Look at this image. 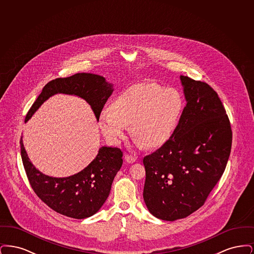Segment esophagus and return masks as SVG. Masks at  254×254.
I'll list each match as a JSON object with an SVG mask.
<instances>
[{"instance_id": "1", "label": "esophagus", "mask_w": 254, "mask_h": 254, "mask_svg": "<svg viewBox=\"0 0 254 254\" xmlns=\"http://www.w3.org/2000/svg\"><path fill=\"white\" fill-rule=\"evenodd\" d=\"M125 159L126 161L128 163V164H132L135 161H136V157H134L132 155H129V154H126L125 155Z\"/></svg>"}]
</instances>
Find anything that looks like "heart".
<instances>
[{
  "mask_svg": "<svg viewBox=\"0 0 254 254\" xmlns=\"http://www.w3.org/2000/svg\"><path fill=\"white\" fill-rule=\"evenodd\" d=\"M184 109L185 99L178 89L165 88L156 83L137 84L102 109L99 127L106 138L118 143L131 125V132L138 142L153 148L169 141Z\"/></svg>",
  "mask_w": 254,
  "mask_h": 254,
  "instance_id": "1",
  "label": "heart"
}]
</instances>
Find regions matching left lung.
Wrapping results in <instances>:
<instances>
[{
	"mask_svg": "<svg viewBox=\"0 0 254 254\" xmlns=\"http://www.w3.org/2000/svg\"><path fill=\"white\" fill-rule=\"evenodd\" d=\"M187 105L169 141L144 158V200L165 221L188 217L205 204L230 157L232 131L217 92L180 76Z\"/></svg>",
	"mask_w": 254,
	"mask_h": 254,
	"instance_id": "left-lung-1",
	"label": "left lung"
}]
</instances>
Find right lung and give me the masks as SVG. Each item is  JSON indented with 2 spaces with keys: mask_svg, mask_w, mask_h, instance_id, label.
<instances>
[{
  "mask_svg": "<svg viewBox=\"0 0 254 254\" xmlns=\"http://www.w3.org/2000/svg\"><path fill=\"white\" fill-rule=\"evenodd\" d=\"M113 85L103 76L77 73L66 78H57L44 86L28 110L27 122L49 97L64 93L85 100L99 121ZM21 156L31 188L37 196L56 212L74 219H85L95 214L109 197L111 185L123 164V152L118 147L102 146L95 159L82 171L69 177L55 178L45 175L32 165L21 137Z\"/></svg>",
  "mask_w": 254,
  "mask_h": 254,
  "instance_id": "right-lung-1",
  "label": "right lung"
}]
</instances>
